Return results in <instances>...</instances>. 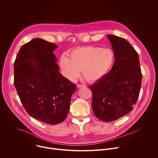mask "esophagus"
<instances>
[{
  "instance_id": "esophagus-1",
  "label": "esophagus",
  "mask_w": 158,
  "mask_h": 158,
  "mask_svg": "<svg viewBox=\"0 0 158 158\" xmlns=\"http://www.w3.org/2000/svg\"><path fill=\"white\" fill-rule=\"evenodd\" d=\"M85 85H83V84H77V88H80V87H85Z\"/></svg>"
}]
</instances>
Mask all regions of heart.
Listing matches in <instances>:
<instances>
[{
	"label": "heart",
	"mask_w": 158,
	"mask_h": 158,
	"mask_svg": "<svg viewBox=\"0 0 158 158\" xmlns=\"http://www.w3.org/2000/svg\"><path fill=\"white\" fill-rule=\"evenodd\" d=\"M69 56L62 54L59 64L65 76L70 80L76 79L81 70L87 81H98L109 73L114 62L113 51L98 46L79 48Z\"/></svg>",
	"instance_id": "obj_1"
}]
</instances>
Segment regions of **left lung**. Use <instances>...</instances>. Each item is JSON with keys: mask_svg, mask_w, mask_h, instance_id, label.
I'll return each mask as SVG.
<instances>
[{"mask_svg": "<svg viewBox=\"0 0 158 158\" xmlns=\"http://www.w3.org/2000/svg\"><path fill=\"white\" fill-rule=\"evenodd\" d=\"M114 51L111 70L89 86L94 115L104 122L116 121L132 110L141 87L142 74L138 52L124 38L107 35Z\"/></svg>", "mask_w": 158, "mask_h": 158, "instance_id": "left-lung-1", "label": "left lung"}]
</instances>
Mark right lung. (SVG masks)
I'll use <instances>...</instances> for the list:
<instances>
[{
    "mask_svg": "<svg viewBox=\"0 0 158 158\" xmlns=\"http://www.w3.org/2000/svg\"><path fill=\"white\" fill-rule=\"evenodd\" d=\"M57 46L34 39L21 47L14 62V85L20 101L33 118L49 124L67 117L76 84L59 73L53 54Z\"/></svg>",
    "mask_w": 158,
    "mask_h": 158,
    "instance_id": "add662e5",
    "label": "right lung"
}]
</instances>
